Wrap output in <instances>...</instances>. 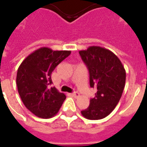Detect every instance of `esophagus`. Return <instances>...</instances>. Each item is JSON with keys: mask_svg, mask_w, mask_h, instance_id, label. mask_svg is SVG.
<instances>
[{"mask_svg": "<svg viewBox=\"0 0 147 147\" xmlns=\"http://www.w3.org/2000/svg\"><path fill=\"white\" fill-rule=\"evenodd\" d=\"M71 95L72 96H74V97H76V98H77V97H79V96H80V95H79V93H77V92H75V93H71Z\"/></svg>", "mask_w": 147, "mask_h": 147, "instance_id": "1", "label": "esophagus"}]
</instances>
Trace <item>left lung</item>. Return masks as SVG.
<instances>
[{
  "label": "left lung",
  "mask_w": 147,
  "mask_h": 147,
  "mask_svg": "<svg viewBox=\"0 0 147 147\" xmlns=\"http://www.w3.org/2000/svg\"><path fill=\"white\" fill-rule=\"evenodd\" d=\"M79 53L89 70L90 87L96 89L90 106L81 113L90 120L102 119L112 112L120 100L125 85V70L119 58L106 48L92 46Z\"/></svg>",
  "instance_id": "1"
}]
</instances>
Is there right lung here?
Segmentation results:
<instances>
[{
    "instance_id": "obj_1",
    "label": "right lung",
    "mask_w": 147,
    "mask_h": 147,
    "mask_svg": "<svg viewBox=\"0 0 147 147\" xmlns=\"http://www.w3.org/2000/svg\"><path fill=\"white\" fill-rule=\"evenodd\" d=\"M70 54V51L41 47L19 66L16 76L18 93L26 107L36 116L50 118L59 111L66 96L49 85L52 83V71Z\"/></svg>"
}]
</instances>
